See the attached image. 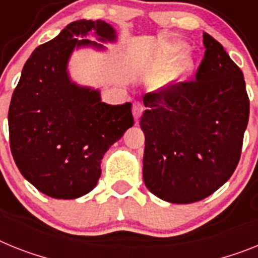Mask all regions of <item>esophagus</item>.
<instances>
[{
	"label": "esophagus",
	"mask_w": 258,
	"mask_h": 258,
	"mask_svg": "<svg viewBox=\"0 0 258 258\" xmlns=\"http://www.w3.org/2000/svg\"><path fill=\"white\" fill-rule=\"evenodd\" d=\"M143 110H144V106L142 105L140 102H135L133 106V114L134 118H135V122L139 123V119L143 114Z\"/></svg>",
	"instance_id": "1"
}]
</instances>
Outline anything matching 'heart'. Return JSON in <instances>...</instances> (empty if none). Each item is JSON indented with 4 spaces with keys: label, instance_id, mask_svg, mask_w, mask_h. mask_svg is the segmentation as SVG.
<instances>
[{
    "label": "heart",
    "instance_id": "heart-1",
    "mask_svg": "<svg viewBox=\"0 0 258 258\" xmlns=\"http://www.w3.org/2000/svg\"><path fill=\"white\" fill-rule=\"evenodd\" d=\"M185 49V45L182 44H176V45H172L169 49V55L170 56H177L179 55L181 52ZM192 67V62H191V59L190 57H187V56H185L182 59V61H181V64H179L178 67H177L174 71H173L172 73H169V75H166L165 77H164V81H162L161 85L162 86H168L170 85V84H173V82H176L177 80L181 77V76H183L185 73H187L191 69Z\"/></svg>",
    "mask_w": 258,
    "mask_h": 258
}]
</instances>
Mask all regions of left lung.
Returning <instances> with one entry per match:
<instances>
[{"label":"left lung","mask_w":258,"mask_h":258,"mask_svg":"<svg viewBox=\"0 0 258 258\" xmlns=\"http://www.w3.org/2000/svg\"><path fill=\"white\" fill-rule=\"evenodd\" d=\"M203 44L196 80L143 97V178L149 191L170 203L198 202L228 181L249 119L241 69L206 32Z\"/></svg>","instance_id":"1"}]
</instances>
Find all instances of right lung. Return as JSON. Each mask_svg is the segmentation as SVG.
Instances as JSON below:
<instances>
[{
	"mask_svg": "<svg viewBox=\"0 0 258 258\" xmlns=\"http://www.w3.org/2000/svg\"><path fill=\"white\" fill-rule=\"evenodd\" d=\"M114 42L115 30L103 21L80 19L39 45L22 69L9 107V136L14 161L30 183L45 196L75 199L96 187L101 160L134 125L131 103L101 102L98 90L79 86L67 66L75 48Z\"/></svg>",
	"mask_w": 258,
	"mask_h": 258,
	"instance_id": "1",
	"label": "right lung"
}]
</instances>
